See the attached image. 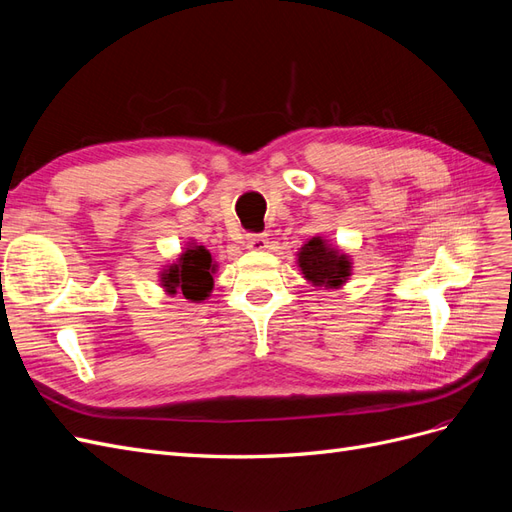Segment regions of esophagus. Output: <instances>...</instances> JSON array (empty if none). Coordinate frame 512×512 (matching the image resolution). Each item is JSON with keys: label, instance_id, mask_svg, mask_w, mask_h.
<instances>
[{"label": "esophagus", "instance_id": "1", "mask_svg": "<svg viewBox=\"0 0 512 512\" xmlns=\"http://www.w3.org/2000/svg\"><path fill=\"white\" fill-rule=\"evenodd\" d=\"M245 245H247V250L262 252V250H267V247H269V239H267V235H247Z\"/></svg>", "mask_w": 512, "mask_h": 512}]
</instances>
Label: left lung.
I'll return each mask as SVG.
<instances>
[{
  "mask_svg": "<svg viewBox=\"0 0 512 512\" xmlns=\"http://www.w3.org/2000/svg\"><path fill=\"white\" fill-rule=\"evenodd\" d=\"M297 265L309 284L324 290L342 288L352 275V258L320 235L301 245Z\"/></svg>",
  "mask_w": 512,
  "mask_h": 512,
  "instance_id": "1",
  "label": "left lung"
}]
</instances>
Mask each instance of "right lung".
Returning a JSON list of instances; mask_svg holds the SVG:
<instances>
[{"mask_svg": "<svg viewBox=\"0 0 512 512\" xmlns=\"http://www.w3.org/2000/svg\"><path fill=\"white\" fill-rule=\"evenodd\" d=\"M218 271V262L213 260L205 245L194 239L185 243L183 252L160 271V286L168 297L181 294L190 303H203L213 292V275Z\"/></svg>", "mask_w": 512, "mask_h": 512, "instance_id": "obj_1", "label": "right lung"}]
</instances>
